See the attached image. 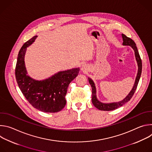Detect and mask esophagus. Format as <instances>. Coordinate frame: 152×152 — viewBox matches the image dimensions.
<instances>
[{"mask_svg": "<svg viewBox=\"0 0 152 152\" xmlns=\"http://www.w3.org/2000/svg\"><path fill=\"white\" fill-rule=\"evenodd\" d=\"M88 70V67L87 65H86V64L83 65V66H82V67H81V70H82V72H87Z\"/></svg>", "mask_w": 152, "mask_h": 152, "instance_id": "1", "label": "esophagus"}]
</instances>
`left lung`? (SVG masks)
Segmentation results:
<instances>
[{
    "mask_svg": "<svg viewBox=\"0 0 152 152\" xmlns=\"http://www.w3.org/2000/svg\"><path fill=\"white\" fill-rule=\"evenodd\" d=\"M121 37L123 41V44H122L123 46H131L134 51L135 57V59L138 66V72H137V76L135 78V80L131 91L129 92V93L126 96V97L124 99H123L122 100L119 102H116L103 103L98 100L97 97V90H96L95 83L93 79H91L90 77H88V80L92 88V103L96 108H97L98 110L100 111H113L117 109L118 107L121 106L124 103L129 102L132 98V96L134 95L137 89L138 82L141 77V75L142 72V62H141V59L140 58V56L139 55V52L137 49V47L136 46L135 42L131 38L126 37L125 35L123 34H121Z\"/></svg>",
    "mask_w": 152,
    "mask_h": 152,
    "instance_id": "8db88e82",
    "label": "left lung"
}]
</instances>
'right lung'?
Instances as JSON below:
<instances>
[{
  "instance_id": "right-lung-1",
  "label": "right lung",
  "mask_w": 152,
  "mask_h": 152,
  "mask_svg": "<svg viewBox=\"0 0 152 152\" xmlns=\"http://www.w3.org/2000/svg\"><path fill=\"white\" fill-rule=\"evenodd\" d=\"M37 35L26 42L20 50L15 67V78L19 88L26 100L37 110L44 113H57L66 106L70 83L79 74V68L59 71L43 80H36L28 74L25 57L27 48Z\"/></svg>"
}]
</instances>
